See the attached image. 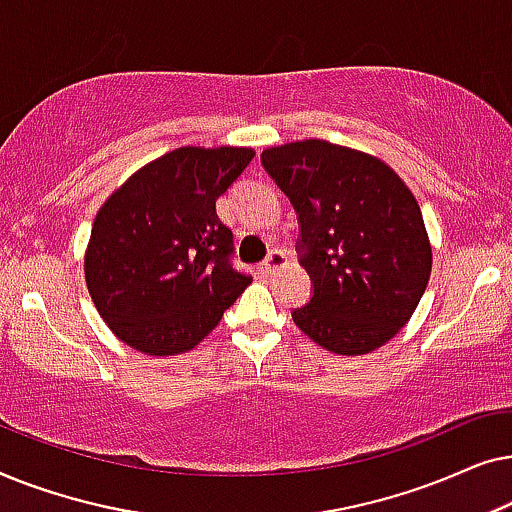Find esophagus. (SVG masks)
Segmentation results:
<instances>
[{
	"mask_svg": "<svg viewBox=\"0 0 512 512\" xmlns=\"http://www.w3.org/2000/svg\"><path fill=\"white\" fill-rule=\"evenodd\" d=\"M282 268H286V256L282 251H270V256L258 265V272H261V275H275V272Z\"/></svg>",
	"mask_w": 512,
	"mask_h": 512,
	"instance_id": "esophagus-1",
	"label": "esophagus"
}]
</instances>
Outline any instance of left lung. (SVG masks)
<instances>
[{
	"instance_id": "1",
	"label": "left lung",
	"mask_w": 512,
	"mask_h": 512,
	"mask_svg": "<svg viewBox=\"0 0 512 512\" xmlns=\"http://www.w3.org/2000/svg\"><path fill=\"white\" fill-rule=\"evenodd\" d=\"M261 160L296 207L314 284L293 321L333 354L375 352L408 324L431 277L415 195L380 158L326 139L270 146Z\"/></svg>"
}]
</instances>
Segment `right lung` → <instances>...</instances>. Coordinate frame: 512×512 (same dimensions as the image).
<instances>
[{
  "mask_svg": "<svg viewBox=\"0 0 512 512\" xmlns=\"http://www.w3.org/2000/svg\"><path fill=\"white\" fill-rule=\"evenodd\" d=\"M256 156L247 146H179L123 181L90 230V298L125 345L177 356L219 326L251 284L230 265L233 233L216 200Z\"/></svg>",
  "mask_w": 512,
  "mask_h": 512,
  "instance_id": "1",
  "label": "right lung"
}]
</instances>
